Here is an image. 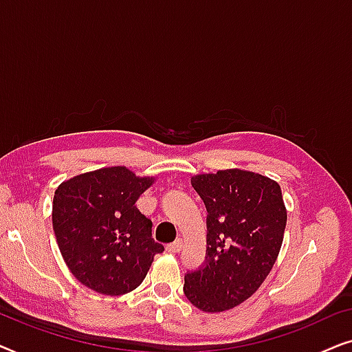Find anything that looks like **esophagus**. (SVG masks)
I'll return each instance as SVG.
<instances>
[{"label": "esophagus", "instance_id": "34e87169", "mask_svg": "<svg viewBox=\"0 0 352 352\" xmlns=\"http://www.w3.org/2000/svg\"><path fill=\"white\" fill-rule=\"evenodd\" d=\"M182 247H184V242H182L181 239H177L176 242L166 245V250H168V252H170V253H179L181 250H182Z\"/></svg>", "mask_w": 352, "mask_h": 352}]
</instances>
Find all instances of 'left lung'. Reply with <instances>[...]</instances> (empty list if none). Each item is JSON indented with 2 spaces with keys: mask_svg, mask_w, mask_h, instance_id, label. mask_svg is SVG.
<instances>
[{
  "mask_svg": "<svg viewBox=\"0 0 352 352\" xmlns=\"http://www.w3.org/2000/svg\"><path fill=\"white\" fill-rule=\"evenodd\" d=\"M190 182L208 211L206 256L186 274L184 295L200 311L232 309L261 287L280 252L287 226L280 186L239 168Z\"/></svg>",
  "mask_w": 352,
  "mask_h": 352,
  "instance_id": "1",
  "label": "left lung"
}]
</instances>
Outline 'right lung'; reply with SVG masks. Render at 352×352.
<instances>
[{
    "label": "right lung",
    "mask_w": 352,
    "mask_h": 352,
    "mask_svg": "<svg viewBox=\"0 0 352 352\" xmlns=\"http://www.w3.org/2000/svg\"><path fill=\"white\" fill-rule=\"evenodd\" d=\"M126 166H109L64 181L52 200V228L62 258L85 287L120 296L141 285L163 245L136 201L153 184Z\"/></svg>",
    "instance_id": "add662e5"
}]
</instances>
